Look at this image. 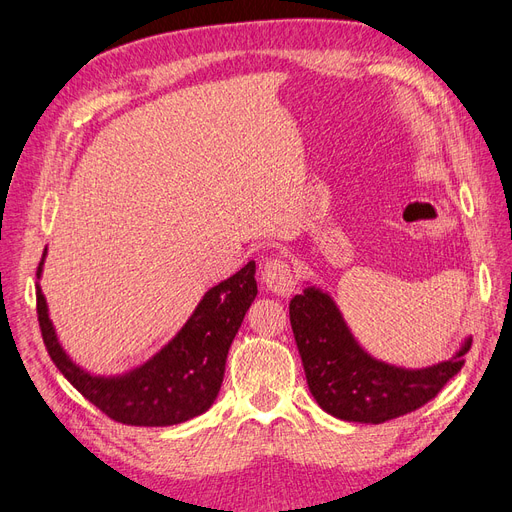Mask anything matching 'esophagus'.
Instances as JSON below:
<instances>
[{
	"instance_id": "esophagus-1",
	"label": "esophagus",
	"mask_w": 512,
	"mask_h": 512,
	"mask_svg": "<svg viewBox=\"0 0 512 512\" xmlns=\"http://www.w3.org/2000/svg\"><path fill=\"white\" fill-rule=\"evenodd\" d=\"M263 285L276 295H289L295 289V276L285 259H268L261 268Z\"/></svg>"
}]
</instances>
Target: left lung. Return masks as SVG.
<instances>
[{"mask_svg": "<svg viewBox=\"0 0 512 512\" xmlns=\"http://www.w3.org/2000/svg\"><path fill=\"white\" fill-rule=\"evenodd\" d=\"M295 344L317 404L344 421L385 423L421 408L464 366L470 338L447 361L404 370L376 361L351 336L327 293L308 287L289 304Z\"/></svg>", "mask_w": 512, "mask_h": 512, "instance_id": "obj_1", "label": "left lung"}]
</instances>
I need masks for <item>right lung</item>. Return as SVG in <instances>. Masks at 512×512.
Returning <instances> with one entry per match:
<instances>
[{"label":"right lung","instance_id":"1","mask_svg":"<svg viewBox=\"0 0 512 512\" xmlns=\"http://www.w3.org/2000/svg\"><path fill=\"white\" fill-rule=\"evenodd\" d=\"M40 270L42 261L38 278ZM255 295V261H249L204 295L185 327L153 359L123 376L104 378L78 368L65 355L42 289L36 287L42 340L59 372L112 421L144 427L183 423L212 406L223 383L229 346Z\"/></svg>","mask_w":512,"mask_h":512}]
</instances>
